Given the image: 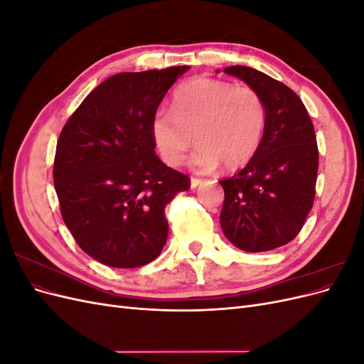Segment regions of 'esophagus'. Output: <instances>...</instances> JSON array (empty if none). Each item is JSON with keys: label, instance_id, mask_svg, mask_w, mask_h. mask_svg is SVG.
I'll return each instance as SVG.
<instances>
[{"label": "esophagus", "instance_id": "obj_1", "mask_svg": "<svg viewBox=\"0 0 364 364\" xmlns=\"http://www.w3.org/2000/svg\"><path fill=\"white\" fill-rule=\"evenodd\" d=\"M200 183H202L200 178H194V176H191V188H196V186H199Z\"/></svg>", "mask_w": 364, "mask_h": 364}]
</instances>
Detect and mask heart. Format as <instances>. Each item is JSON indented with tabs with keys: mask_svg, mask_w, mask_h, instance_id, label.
Returning <instances> with one entry per match:
<instances>
[{
	"mask_svg": "<svg viewBox=\"0 0 364 364\" xmlns=\"http://www.w3.org/2000/svg\"><path fill=\"white\" fill-rule=\"evenodd\" d=\"M266 118V105L252 86L197 77L174 91L171 111L158 112L151 130L168 165H179L196 139L193 168L213 171L223 164L232 170L255 155Z\"/></svg>",
	"mask_w": 364,
	"mask_h": 364,
	"instance_id": "b5f03b06",
	"label": "heart"
}]
</instances>
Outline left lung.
Segmentation results:
<instances>
[{"label": "left lung", "mask_w": 364, "mask_h": 364, "mask_svg": "<svg viewBox=\"0 0 364 364\" xmlns=\"http://www.w3.org/2000/svg\"><path fill=\"white\" fill-rule=\"evenodd\" d=\"M225 73L259 92L267 118L255 155L232 178L220 181V225L238 249L266 252L290 243L313 208L318 168L314 126L287 85L241 65Z\"/></svg>", "instance_id": "left-lung-1"}]
</instances>
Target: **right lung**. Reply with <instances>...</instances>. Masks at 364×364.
I'll list each match as a JSON object with an SVG mask.
<instances>
[{
    "label": "right lung",
    "mask_w": 364,
    "mask_h": 364,
    "mask_svg": "<svg viewBox=\"0 0 364 364\" xmlns=\"http://www.w3.org/2000/svg\"><path fill=\"white\" fill-rule=\"evenodd\" d=\"M190 67L119 73L98 85L65 123L53 179L77 245L109 267L159 257L165 206L190 190L188 176L156 155L151 124L167 91Z\"/></svg>",
    "instance_id": "obj_1"
}]
</instances>
